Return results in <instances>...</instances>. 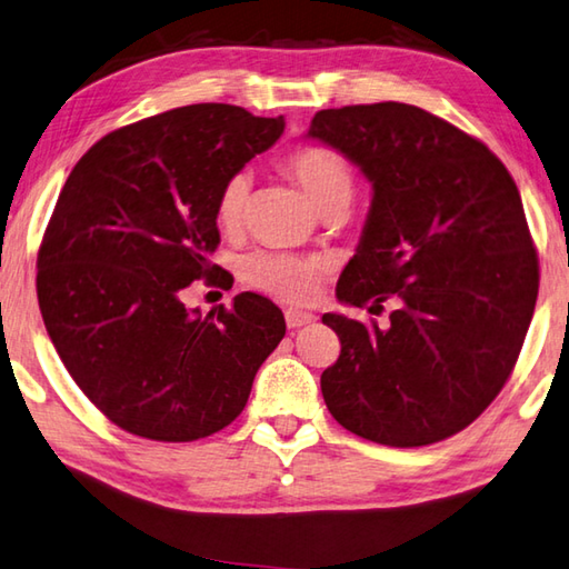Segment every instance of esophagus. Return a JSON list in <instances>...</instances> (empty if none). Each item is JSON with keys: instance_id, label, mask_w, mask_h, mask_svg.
I'll use <instances>...</instances> for the list:
<instances>
[{"instance_id": "34e87169", "label": "esophagus", "mask_w": 569, "mask_h": 569, "mask_svg": "<svg viewBox=\"0 0 569 569\" xmlns=\"http://www.w3.org/2000/svg\"><path fill=\"white\" fill-rule=\"evenodd\" d=\"M316 320L313 313H306V310H298V308H288L286 310V326L291 330H298L303 326H310V322Z\"/></svg>"}]
</instances>
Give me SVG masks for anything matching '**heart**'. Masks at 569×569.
<instances>
[{
  "instance_id": "heart-1",
  "label": "heart",
  "mask_w": 569,
  "mask_h": 569,
  "mask_svg": "<svg viewBox=\"0 0 569 569\" xmlns=\"http://www.w3.org/2000/svg\"><path fill=\"white\" fill-rule=\"evenodd\" d=\"M288 172L303 187L306 197L313 202L320 214L332 209L348 211L352 202V170L345 158L328 148L296 150L288 158ZM251 180L247 172L231 174L219 192L217 217L224 227H239L243 211L249 204ZM328 271V261L322 256L288 253V251H259L243 259L241 273L259 291H266L278 298L303 303L316 298L320 278Z\"/></svg>"
}]
</instances>
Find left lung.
<instances>
[{
	"label": "left lung",
	"instance_id": "obj_1",
	"mask_svg": "<svg viewBox=\"0 0 569 569\" xmlns=\"http://www.w3.org/2000/svg\"><path fill=\"white\" fill-rule=\"evenodd\" d=\"M308 138L372 182L338 300L385 328L326 313L340 358L320 375L338 425L385 447H427L481 417L513 372L538 300V253L513 177L481 140L407 103L318 110Z\"/></svg>",
	"mask_w": 569,
	"mask_h": 569
}]
</instances>
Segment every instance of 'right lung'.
Segmentation results:
<instances>
[{
  "label": "right lung",
  "instance_id": "add662e5",
  "mask_svg": "<svg viewBox=\"0 0 569 569\" xmlns=\"http://www.w3.org/2000/svg\"><path fill=\"white\" fill-rule=\"evenodd\" d=\"M283 126L227 103L174 108L108 132L66 180L39 247V308L73 382L120 429L211 437L283 340V313L263 296L209 316L182 300L199 278L221 281L209 261L219 192Z\"/></svg>",
  "mask_w": 569,
  "mask_h": 569
}]
</instances>
